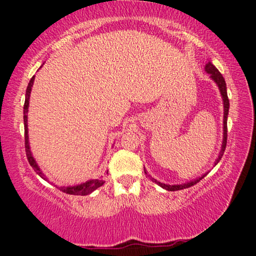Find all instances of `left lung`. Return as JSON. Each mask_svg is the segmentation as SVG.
Masks as SVG:
<instances>
[{
  "instance_id": "8db88e82",
  "label": "left lung",
  "mask_w": 256,
  "mask_h": 256,
  "mask_svg": "<svg viewBox=\"0 0 256 256\" xmlns=\"http://www.w3.org/2000/svg\"><path fill=\"white\" fill-rule=\"evenodd\" d=\"M205 71L206 73H208L210 74V78H211L213 82H216V85L218 86L219 88V92L222 94V104H224V120H222V149H220V152L218 157H216V162H214V166L219 163V160H222V157L224 155V152H225V148H226V143H227V116H228V110H230V100H228V96H227V88H226V82H225V79H224V76H222V73H220L218 70L214 65L212 64L211 62H208V64L205 65ZM144 174L148 176L150 180L152 182H155L157 185H160V188H166V191H177V190H183V188H190L192 185L197 184L199 180H202V178H204L206 174L208 172H206L204 174H202L200 177L196 178V180H192L190 182H188V183H184V184H174V185H170V184H164V183H160L155 178H152L150 174H148V171L146 170L144 168Z\"/></svg>"
}]
</instances>
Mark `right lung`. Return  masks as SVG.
<instances>
[{"label":"right lung","mask_w":256,"mask_h":256,"mask_svg":"<svg viewBox=\"0 0 256 256\" xmlns=\"http://www.w3.org/2000/svg\"><path fill=\"white\" fill-rule=\"evenodd\" d=\"M34 76L31 78L29 85L26 87V102H24V110H23V114H24V132H26V157H28V160H29L30 166L34 168V170L36 171L37 174H40V176L43 178V180H48V178L45 174H43V171L40 170V166H38L36 160L32 156V152H31V149H30V142H29V129H28V112H29V100H30V94H31V88H32V85H34ZM108 174V171H107ZM104 184V180L102 178H96V180H90L85 182V183H82V184H76V185H72V186H57V185H54L56 188H58L59 190L65 192V194H76V196H86V194H90V192H93L94 190H96L98 188L102 186Z\"/></svg>","instance_id":"obj_1"}]
</instances>
